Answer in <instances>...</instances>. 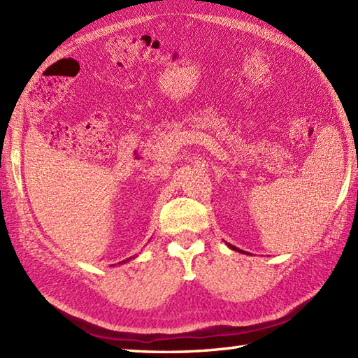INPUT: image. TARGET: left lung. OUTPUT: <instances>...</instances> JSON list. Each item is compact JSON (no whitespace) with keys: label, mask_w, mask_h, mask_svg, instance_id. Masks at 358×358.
<instances>
[{"label":"left lung","mask_w":358,"mask_h":358,"mask_svg":"<svg viewBox=\"0 0 358 358\" xmlns=\"http://www.w3.org/2000/svg\"><path fill=\"white\" fill-rule=\"evenodd\" d=\"M227 246H229L231 249H234V250H237V252H243V250H240L238 248H235V246H232V245H227Z\"/></svg>","instance_id":"obj_1"}]
</instances>
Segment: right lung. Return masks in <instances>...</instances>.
Returning <instances> with one entry per match:
<instances>
[{
	"instance_id": "right-lung-1",
	"label": "right lung",
	"mask_w": 358,
	"mask_h": 358,
	"mask_svg": "<svg viewBox=\"0 0 358 358\" xmlns=\"http://www.w3.org/2000/svg\"><path fill=\"white\" fill-rule=\"evenodd\" d=\"M129 260H131V258H127V260H124V262H121V263H126V262H129Z\"/></svg>"
}]
</instances>
